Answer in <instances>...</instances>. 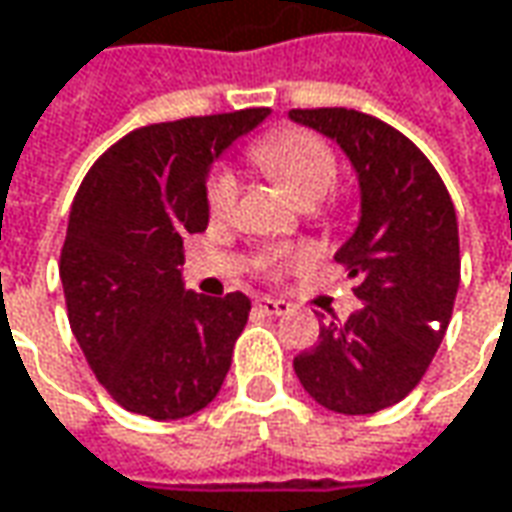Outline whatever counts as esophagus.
Masks as SVG:
<instances>
[{
	"mask_svg": "<svg viewBox=\"0 0 512 512\" xmlns=\"http://www.w3.org/2000/svg\"><path fill=\"white\" fill-rule=\"evenodd\" d=\"M256 307H259L262 313H267V316H282V313H287V310H290V305H287L285 299H270V296L256 299Z\"/></svg>",
	"mask_w": 512,
	"mask_h": 512,
	"instance_id": "obj_1",
	"label": "esophagus"
}]
</instances>
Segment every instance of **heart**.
<instances>
[{
  "mask_svg": "<svg viewBox=\"0 0 512 512\" xmlns=\"http://www.w3.org/2000/svg\"><path fill=\"white\" fill-rule=\"evenodd\" d=\"M250 156L270 179H276L293 199L313 205L336 185V153L319 133L305 128H276L250 145ZM207 210L213 219H225L236 202V176L230 170H216L205 187ZM305 250H279L262 256L267 276L282 273L285 267L305 265Z\"/></svg>",
  "mask_w": 512,
  "mask_h": 512,
  "instance_id": "heart-1",
  "label": "heart"
}]
</instances>
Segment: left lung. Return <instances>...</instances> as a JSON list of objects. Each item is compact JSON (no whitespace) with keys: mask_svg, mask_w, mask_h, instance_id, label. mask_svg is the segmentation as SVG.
<instances>
[{"mask_svg":"<svg viewBox=\"0 0 512 512\" xmlns=\"http://www.w3.org/2000/svg\"><path fill=\"white\" fill-rule=\"evenodd\" d=\"M290 119L336 139L362 187L359 227L336 253L362 310L319 327L293 370L327 410L379 413L422 382L447 333L462 276L456 210L430 159L382 119L347 108Z\"/></svg>","mask_w":512,"mask_h":512,"instance_id":"obj_1","label":"left lung"}]
</instances>
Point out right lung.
<instances>
[{
    "instance_id": "add662e5",
    "label": "right lung",
    "mask_w": 512,
    "mask_h": 512,
    "mask_svg": "<svg viewBox=\"0 0 512 512\" xmlns=\"http://www.w3.org/2000/svg\"><path fill=\"white\" fill-rule=\"evenodd\" d=\"M267 113L130 130L76 190L59 256L68 322L99 384L130 413L185 419L222 390L250 299L185 290L182 239L207 227L210 162Z\"/></svg>"
}]
</instances>
